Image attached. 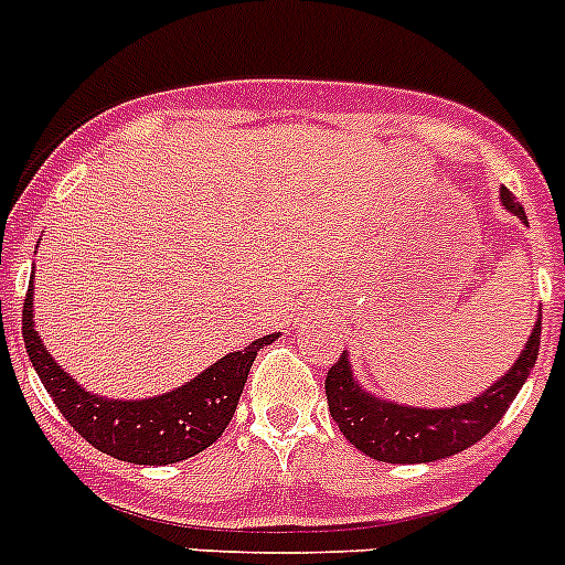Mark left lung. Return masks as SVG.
I'll list each match as a JSON object with an SVG mask.
<instances>
[{
  "instance_id": "left-lung-1",
  "label": "left lung",
  "mask_w": 565,
  "mask_h": 565,
  "mask_svg": "<svg viewBox=\"0 0 565 565\" xmlns=\"http://www.w3.org/2000/svg\"><path fill=\"white\" fill-rule=\"evenodd\" d=\"M500 202L509 213H514L522 224H527V215L522 204L514 202L511 191L500 188ZM541 341V306L539 319L533 324V333L527 335V344L522 347L514 366L494 380L487 391L472 396L470 402L457 407H413V404H398L391 398L377 396L363 388L361 380L352 372V363L347 352H341L339 361L330 366L324 380L328 393V407L333 420L339 424L341 435L363 451L366 457L388 465H424V461L448 459L465 448L476 446L481 437L498 426L509 404L522 391L539 358Z\"/></svg>"
}]
</instances>
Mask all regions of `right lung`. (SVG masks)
<instances>
[{"instance_id":"right-lung-1","label":"right lung","mask_w":565,"mask_h":565,"mask_svg":"<svg viewBox=\"0 0 565 565\" xmlns=\"http://www.w3.org/2000/svg\"><path fill=\"white\" fill-rule=\"evenodd\" d=\"M32 295L35 287L26 292L21 333L40 383L51 393L67 424L89 446L134 465H174L213 446L235 415L256 352L281 335L270 333L250 341L248 347L224 355L180 388L150 398H106L82 388L49 355L35 328Z\"/></svg>"}]
</instances>
